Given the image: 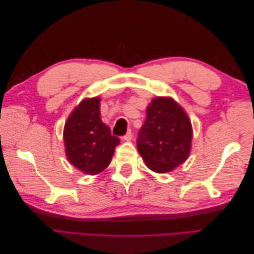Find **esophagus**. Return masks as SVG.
Here are the masks:
<instances>
[{
	"mask_svg": "<svg viewBox=\"0 0 254 254\" xmlns=\"http://www.w3.org/2000/svg\"><path fill=\"white\" fill-rule=\"evenodd\" d=\"M123 139H124L125 141H130V140H131L132 139V133H131V130H128V131H127V133L124 135V136H123Z\"/></svg>",
	"mask_w": 254,
	"mask_h": 254,
	"instance_id": "obj_1",
	"label": "esophagus"
}]
</instances>
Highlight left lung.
Masks as SVG:
<instances>
[{"mask_svg": "<svg viewBox=\"0 0 254 254\" xmlns=\"http://www.w3.org/2000/svg\"><path fill=\"white\" fill-rule=\"evenodd\" d=\"M193 130L189 117L171 97L153 98L137 134V150L156 173L172 172L190 155Z\"/></svg>", "mask_w": 254, "mask_h": 254, "instance_id": "left-lung-1", "label": "left lung"}]
</instances>
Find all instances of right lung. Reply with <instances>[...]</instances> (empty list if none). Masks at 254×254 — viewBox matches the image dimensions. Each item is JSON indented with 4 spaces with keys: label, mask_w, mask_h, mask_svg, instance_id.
<instances>
[{
    "label": "right lung",
    "mask_w": 254,
    "mask_h": 254,
    "mask_svg": "<svg viewBox=\"0 0 254 254\" xmlns=\"http://www.w3.org/2000/svg\"><path fill=\"white\" fill-rule=\"evenodd\" d=\"M98 97L86 98L68 117L64 139L70 163L88 175L103 172L111 162L120 139L101 119Z\"/></svg>",
    "instance_id": "right-lung-1"
}]
</instances>
